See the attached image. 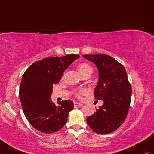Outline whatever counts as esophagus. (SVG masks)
I'll use <instances>...</instances> for the list:
<instances>
[{"label": "esophagus", "instance_id": "esophagus-1", "mask_svg": "<svg viewBox=\"0 0 154 154\" xmlns=\"http://www.w3.org/2000/svg\"><path fill=\"white\" fill-rule=\"evenodd\" d=\"M83 105L82 103H78V102H75L74 103V106H81Z\"/></svg>", "mask_w": 154, "mask_h": 154}]
</instances>
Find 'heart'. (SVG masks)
I'll list each match as a JSON object with an SVG mask.
<instances>
[{
  "instance_id": "obj_1",
  "label": "heart",
  "mask_w": 154,
  "mask_h": 154,
  "mask_svg": "<svg viewBox=\"0 0 154 154\" xmlns=\"http://www.w3.org/2000/svg\"><path fill=\"white\" fill-rule=\"evenodd\" d=\"M77 71L79 72V73L82 75L84 74H91L92 73L93 71V68L89 64H88L87 63H79L77 65ZM84 91L83 90H80L79 92L77 93V97H80L82 94H84Z\"/></svg>"
}]
</instances>
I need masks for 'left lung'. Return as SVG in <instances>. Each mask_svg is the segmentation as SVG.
<instances>
[{"mask_svg": "<svg viewBox=\"0 0 154 154\" xmlns=\"http://www.w3.org/2000/svg\"><path fill=\"white\" fill-rule=\"evenodd\" d=\"M83 56L96 65L99 81L94 91L96 99L104 104L93 115L87 117L88 125L99 134L115 131L122 125L128 112L132 88L123 65L106 54Z\"/></svg>", "mask_w": 154, "mask_h": 154, "instance_id": "8db88e82", "label": "left lung"}]
</instances>
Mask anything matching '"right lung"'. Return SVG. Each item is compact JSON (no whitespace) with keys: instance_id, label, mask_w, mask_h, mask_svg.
Masks as SVG:
<instances>
[{"instance_id":"obj_1","label":"right lung","mask_w":154,"mask_h":154,"mask_svg":"<svg viewBox=\"0 0 154 154\" xmlns=\"http://www.w3.org/2000/svg\"><path fill=\"white\" fill-rule=\"evenodd\" d=\"M78 55L47 57L35 62L22 77L19 95L23 111L35 129L45 134L61 130L73 109L71 100H51L53 85L60 82L65 70L79 58Z\"/></svg>"}]
</instances>
